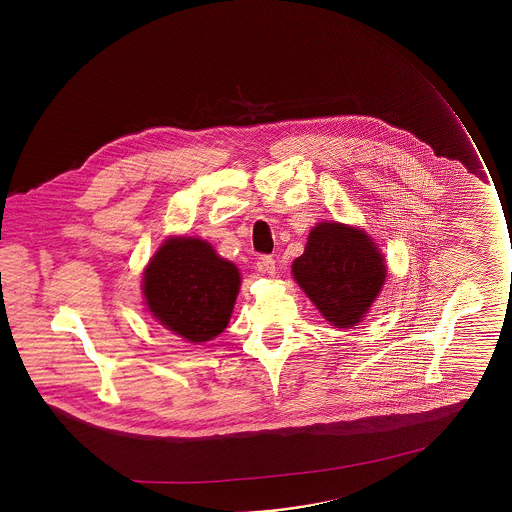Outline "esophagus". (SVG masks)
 I'll return each mask as SVG.
<instances>
[{"label": "esophagus", "mask_w": 512, "mask_h": 512, "mask_svg": "<svg viewBox=\"0 0 512 512\" xmlns=\"http://www.w3.org/2000/svg\"><path fill=\"white\" fill-rule=\"evenodd\" d=\"M259 268L263 270V272H267V274H276V261H274V257L272 255H263L261 257V261H259Z\"/></svg>", "instance_id": "34e87169"}]
</instances>
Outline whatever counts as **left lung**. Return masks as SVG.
Instances as JSON below:
<instances>
[{
    "mask_svg": "<svg viewBox=\"0 0 512 512\" xmlns=\"http://www.w3.org/2000/svg\"><path fill=\"white\" fill-rule=\"evenodd\" d=\"M292 274L322 317L336 328L357 326L386 282V261L361 228L320 222Z\"/></svg>",
    "mask_w": 512,
    "mask_h": 512,
    "instance_id": "left-lung-1",
    "label": "left lung"
}]
</instances>
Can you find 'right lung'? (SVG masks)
Instances as JSON below:
<instances>
[{"mask_svg": "<svg viewBox=\"0 0 512 512\" xmlns=\"http://www.w3.org/2000/svg\"><path fill=\"white\" fill-rule=\"evenodd\" d=\"M240 270L199 238H169L142 280L147 309L172 334L203 343L228 326L240 292Z\"/></svg>", "mask_w": 512, "mask_h": 512, "instance_id": "add662e5", "label": "right lung"}]
</instances>
